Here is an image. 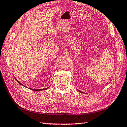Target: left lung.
<instances>
[{
  "mask_svg": "<svg viewBox=\"0 0 127 127\" xmlns=\"http://www.w3.org/2000/svg\"><path fill=\"white\" fill-rule=\"evenodd\" d=\"M79 91V92H81V91ZM81 93H82V92H81Z\"/></svg>",
  "mask_w": 127,
  "mask_h": 127,
  "instance_id": "obj_1",
  "label": "left lung"
}]
</instances>
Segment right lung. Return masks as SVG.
Wrapping results in <instances>:
<instances>
[{
	"label": "right lung",
	"instance_id": "1",
	"mask_svg": "<svg viewBox=\"0 0 127 127\" xmlns=\"http://www.w3.org/2000/svg\"><path fill=\"white\" fill-rule=\"evenodd\" d=\"M16 80V81H17L19 83H20V84H21V85H22V86H23V85L22 84V83H20V82H19V81H18L17 79H15ZM48 88H49V87H47V88H43V89H40V90H35V89H31V90H33V91H42V90H47V89Z\"/></svg>",
	"mask_w": 127,
	"mask_h": 127
}]
</instances>
